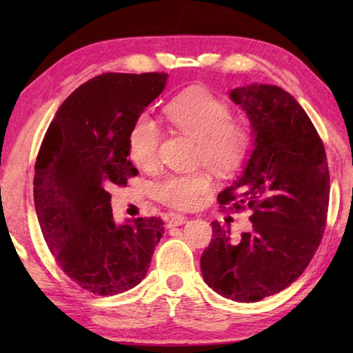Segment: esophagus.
<instances>
[{
  "mask_svg": "<svg viewBox=\"0 0 353 353\" xmlns=\"http://www.w3.org/2000/svg\"><path fill=\"white\" fill-rule=\"evenodd\" d=\"M188 221L187 216H183V214H172L171 219H170V224L171 225H182Z\"/></svg>",
  "mask_w": 353,
  "mask_h": 353,
  "instance_id": "1",
  "label": "esophagus"
}]
</instances>
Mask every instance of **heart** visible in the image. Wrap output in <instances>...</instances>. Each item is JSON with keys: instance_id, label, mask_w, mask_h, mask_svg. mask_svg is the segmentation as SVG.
Returning <instances> with one entry per match:
<instances>
[{"instance_id": "heart-1", "label": "heart", "mask_w": 353, "mask_h": 353, "mask_svg": "<svg viewBox=\"0 0 353 353\" xmlns=\"http://www.w3.org/2000/svg\"><path fill=\"white\" fill-rule=\"evenodd\" d=\"M168 121L179 132L198 141V162L221 177L241 168L252 145V134L244 123L230 121L232 109L225 101L205 90H191L172 101L165 109ZM162 140L159 124L149 115L135 119L129 134V157L141 170L157 163ZM212 187L205 172L171 174L155 185V198L174 208H193Z\"/></svg>"}]
</instances>
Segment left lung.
<instances>
[{"mask_svg":"<svg viewBox=\"0 0 353 353\" xmlns=\"http://www.w3.org/2000/svg\"><path fill=\"white\" fill-rule=\"evenodd\" d=\"M229 97L246 112L254 149L218 201L250 208L252 232L235 244L229 227L213 221L201 271L218 294L250 303L285 290L312 261L325 230L330 174L318 130L288 92L250 83Z\"/></svg>","mask_w":353,"mask_h":353,"instance_id":"8db88e82","label":"left lung"}]
</instances>
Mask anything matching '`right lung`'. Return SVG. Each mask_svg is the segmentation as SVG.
<instances>
[{"label": "right lung", "mask_w": 353, "mask_h": 353, "mask_svg": "<svg viewBox=\"0 0 353 353\" xmlns=\"http://www.w3.org/2000/svg\"><path fill=\"white\" fill-rule=\"evenodd\" d=\"M166 79V73L93 77L59 107L40 146L34 204L41 234L62 271L93 294L139 285L165 232L160 218L117 224L109 190L139 174L128 160L130 129Z\"/></svg>", "instance_id": "right-lung-1"}]
</instances>
